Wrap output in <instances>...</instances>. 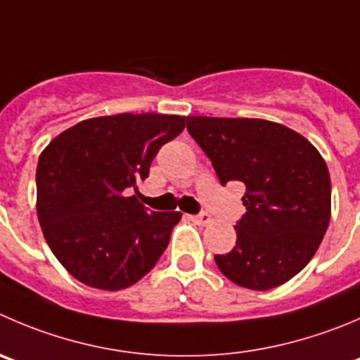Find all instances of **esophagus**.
Segmentation results:
<instances>
[{"label": "esophagus", "mask_w": 360, "mask_h": 360, "mask_svg": "<svg viewBox=\"0 0 360 360\" xmlns=\"http://www.w3.org/2000/svg\"><path fill=\"white\" fill-rule=\"evenodd\" d=\"M193 219L194 222H196V224H201V226H207V224H210V221H212V217H210V214H207V212H201V214H198V215H193Z\"/></svg>", "instance_id": "esophagus-1"}]
</instances>
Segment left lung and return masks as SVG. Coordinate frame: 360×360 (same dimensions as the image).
Listing matches in <instances>:
<instances>
[{"label":"left lung","mask_w":360,"mask_h":360,"mask_svg":"<svg viewBox=\"0 0 360 360\" xmlns=\"http://www.w3.org/2000/svg\"><path fill=\"white\" fill-rule=\"evenodd\" d=\"M187 131L222 186H245L237 244L215 255L219 270L258 292L297 276L330 221V176L320 152L299 132L258 118L187 116Z\"/></svg>","instance_id":"1"}]
</instances>
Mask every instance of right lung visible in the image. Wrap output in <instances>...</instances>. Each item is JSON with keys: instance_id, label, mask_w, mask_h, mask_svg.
<instances>
[{"instance_id": "obj_1", "label": "right lung", "mask_w": 360, "mask_h": 360, "mask_svg": "<svg viewBox=\"0 0 360 360\" xmlns=\"http://www.w3.org/2000/svg\"><path fill=\"white\" fill-rule=\"evenodd\" d=\"M186 116L123 112L83 120L53 139L37 166V214L58 262L77 281L116 292L138 283L169 244L180 212H148L136 196L160 146Z\"/></svg>"}]
</instances>
